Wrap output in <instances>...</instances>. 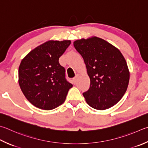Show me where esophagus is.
I'll return each mask as SVG.
<instances>
[{
    "label": "esophagus",
    "mask_w": 148,
    "mask_h": 148,
    "mask_svg": "<svg viewBox=\"0 0 148 148\" xmlns=\"http://www.w3.org/2000/svg\"><path fill=\"white\" fill-rule=\"evenodd\" d=\"M79 76H80V75L77 74L76 75V77H75L74 78H73V79H72V83H73L74 84H76V83H77V80H78V78H79Z\"/></svg>",
    "instance_id": "esophagus-1"
}]
</instances>
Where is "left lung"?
<instances>
[{
    "label": "left lung",
    "instance_id": "1",
    "mask_svg": "<svg viewBox=\"0 0 148 148\" xmlns=\"http://www.w3.org/2000/svg\"><path fill=\"white\" fill-rule=\"evenodd\" d=\"M83 58L90 85L83 93L92 108L106 110L114 106L124 95L130 82L127 62L117 48L93 36L74 42Z\"/></svg>",
    "mask_w": 148,
    "mask_h": 148
}]
</instances>
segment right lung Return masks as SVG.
I'll list each match as a JSON object with an SVG mask.
<instances>
[{
	"mask_svg": "<svg viewBox=\"0 0 148 148\" xmlns=\"http://www.w3.org/2000/svg\"><path fill=\"white\" fill-rule=\"evenodd\" d=\"M71 43L70 40H50L31 50L18 67V84L34 106L52 110L65 101L71 83L65 79L60 58Z\"/></svg>",
	"mask_w": 148,
	"mask_h": 148,
	"instance_id": "right-lung-1",
	"label": "right lung"
}]
</instances>
